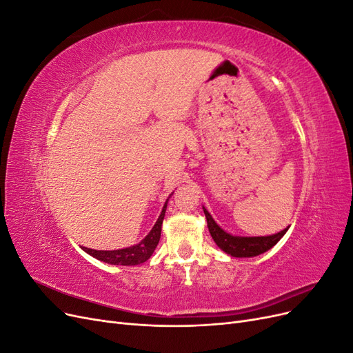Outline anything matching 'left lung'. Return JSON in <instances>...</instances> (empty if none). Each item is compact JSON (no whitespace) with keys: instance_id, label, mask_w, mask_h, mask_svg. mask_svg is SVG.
Listing matches in <instances>:
<instances>
[{"instance_id":"8db88e82","label":"left lung","mask_w":353,"mask_h":353,"mask_svg":"<svg viewBox=\"0 0 353 353\" xmlns=\"http://www.w3.org/2000/svg\"><path fill=\"white\" fill-rule=\"evenodd\" d=\"M203 212L206 215L208 221V228L213 241L216 243L218 248L225 253L234 256V258H253V256H258L261 253H265L270 250L272 245H275L281 240V237L287 232L288 228L272 234V236H265V237H239V236H231L230 232L223 231L218 223L210 216V213L203 208Z\"/></svg>"}]
</instances>
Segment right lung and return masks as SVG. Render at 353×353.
<instances>
[{
	"instance_id": "obj_1",
	"label": "right lung",
	"mask_w": 353,
	"mask_h": 353,
	"mask_svg": "<svg viewBox=\"0 0 353 353\" xmlns=\"http://www.w3.org/2000/svg\"><path fill=\"white\" fill-rule=\"evenodd\" d=\"M166 206H168V200L165 203L162 212H160V216L157 218L152 231L148 232L138 244L131 245V248H126V249H119V250H94L88 248H82V250L91 254L92 258L110 265L128 266V265H140L148 261L150 259V256L153 254L154 249L157 248L159 240H160V232H162V222L165 218Z\"/></svg>"
}]
</instances>
